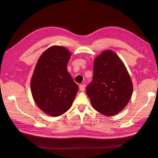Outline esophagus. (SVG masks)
I'll list each match as a JSON object with an SVG mask.
<instances>
[{
    "label": "esophagus",
    "mask_w": 158,
    "mask_h": 158,
    "mask_svg": "<svg viewBox=\"0 0 158 158\" xmlns=\"http://www.w3.org/2000/svg\"><path fill=\"white\" fill-rule=\"evenodd\" d=\"M79 89L81 92H84L85 90V84H80L79 86Z\"/></svg>",
    "instance_id": "34e87169"
}]
</instances>
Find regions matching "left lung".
<instances>
[{"instance_id": "8db88e82", "label": "left lung", "mask_w": 158, "mask_h": 158, "mask_svg": "<svg viewBox=\"0 0 158 158\" xmlns=\"http://www.w3.org/2000/svg\"><path fill=\"white\" fill-rule=\"evenodd\" d=\"M132 89L130 76L116 53L107 50L95 58L93 80L85 89L94 109L114 115L127 106Z\"/></svg>"}]
</instances>
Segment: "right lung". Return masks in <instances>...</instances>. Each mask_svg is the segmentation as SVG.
Returning <instances> with one entry per match:
<instances>
[{
    "label": "right lung",
    "instance_id": "add662e5",
    "mask_svg": "<svg viewBox=\"0 0 158 158\" xmlns=\"http://www.w3.org/2000/svg\"><path fill=\"white\" fill-rule=\"evenodd\" d=\"M70 52L62 46H52L38 60L31 81L33 98L46 114L58 117L66 112L78 90L67 71Z\"/></svg>",
    "mask_w": 158,
    "mask_h": 158
}]
</instances>
